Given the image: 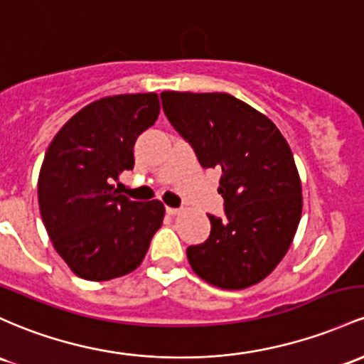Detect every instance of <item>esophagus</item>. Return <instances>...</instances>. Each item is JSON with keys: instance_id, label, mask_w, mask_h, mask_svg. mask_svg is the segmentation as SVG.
<instances>
[{"instance_id": "34e87169", "label": "esophagus", "mask_w": 364, "mask_h": 364, "mask_svg": "<svg viewBox=\"0 0 364 364\" xmlns=\"http://www.w3.org/2000/svg\"><path fill=\"white\" fill-rule=\"evenodd\" d=\"M166 210H167V214H171V215H178L179 213H181V209H176V207H166Z\"/></svg>"}]
</instances>
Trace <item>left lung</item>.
<instances>
[{"label": "left lung", "instance_id": "left-lung-1", "mask_svg": "<svg viewBox=\"0 0 364 364\" xmlns=\"http://www.w3.org/2000/svg\"><path fill=\"white\" fill-rule=\"evenodd\" d=\"M162 109L202 167L221 171L226 218L186 255L210 285L242 290L264 279L292 243L302 186L289 143L264 114L228 93L162 91Z\"/></svg>", "mask_w": 364, "mask_h": 364}]
</instances>
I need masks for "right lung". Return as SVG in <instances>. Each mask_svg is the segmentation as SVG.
<instances>
[{"label": "right lung", "instance_id": "obj_1", "mask_svg": "<svg viewBox=\"0 0 364 364\" xmlns=\"http://www.w3.org/2000/svg\"><path fill=\"white\" fill-rule=\"evenodd\" d=\"M161 112L155 93L100 98L63 124L48 146L38 200L48 237L77 277H124L141 264L164 203L133 202L112 183L134 167V143Z\"/></svg>", "mask_w": 364, "mask_h": 364}]
</instances>
